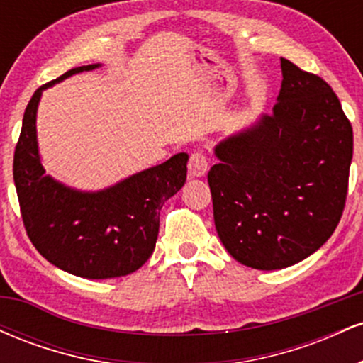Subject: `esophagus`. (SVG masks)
<instances>
[{
  "label": "esophagus",
  "mask_w": 363,
  "mask_h": 363,
  "mask_svg": "<svg viewBox=\"0 0 363 363\" xmlns=\"http://www.w3.org/2000/svg\"><path fill=\"white\" fill-rule=\"evenodd\" d=\"M189 174L193 177H203L208 172V158L205 153L194 152L189 158Z\"/></svg>",
  "instance_id": "1"
}]
</instances>
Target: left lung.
<instances>
[{
    "label": "left lung",
    "mask_w": 363,
    "mask_h": 363,
    "mask_svg": "<svg viewBox=\"0 0 363 363\" xmlns=\"http://www.w3.org/2000/svg\"><path fill=\"white\" fill-rule=\"evenodd\" d=\"M273 114L215 147L208 172L220 240L240 264L289 268L335 232L345 208L353 129L318 74L281 57Z\"/></svg>",
    "instance_id": "8db88e82"
}]
</instances>
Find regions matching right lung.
Masks as SVG:
<instances>
[{"label": "right lung", "mask_w": 363, "mask_h": 363, "mask_svg": "<svg viewBox=\"0 0 363 363\" xmlns=\"http://www.w3.org/2000/svg\"><path fill=\"white\" fill-rule=\"evenodd\" d=\"M101 65L73 68L35 90L23 114L13 181L28 239L51 264L90 280L126 277L152 256L160 210L184 186L187 153L101 191H78L45 176L37 145V107L54 83Z\"/></svg>", "instance_id": "right-lung-1"}]
</instances>
